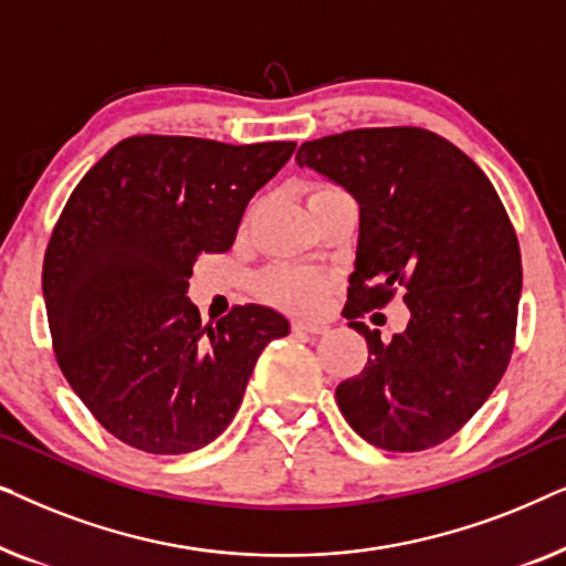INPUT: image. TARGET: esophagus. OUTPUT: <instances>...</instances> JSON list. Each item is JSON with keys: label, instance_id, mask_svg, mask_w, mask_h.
Returning <instances> with one entry per match:
<instances>
[{"label": "esophagus", "instance_id": "esophagus-1", "mask_svg": "<svg viewBox=\"0 0 566 566\" xmlns=\"http://www.w3.org/2000/svg\"><path fill=\"white\" fill-rule=\"evenodd\" d=\"M329 327L324 322H308V319H296L293 322V332H304V335H324Z\"/></svg>", "mask_w": 566, "mask_h": 566}]
</instances>
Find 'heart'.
I'll return each mask as SVG.
<instances>
[{
    "instance_id": "obj_1",
    "label": "heart",
    "mask_w": 566,
    "mask_h": 566,
    "mask_svg": "<svg viewBox=\"0 0 566 566\" xmlns=\"http://www.w3.org/2000/svg\"><path fill=\"white\" fill-rule=\"evenodd\" d=\"M319 192H337L335 188L319 185L312 196ZM268 293L277 304L298 308V312H312L327 296V277L308 268H277L268 275Z\"/></svg>"
}]
</instances>
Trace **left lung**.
Returning a JSON list of instances; mask_svg holds the SVG:
<instances>
[{
	"instance_id": "obj_1",
	"label": "left lung",
	"mask_w": 566,
	"mask_h": 566,
	"mask_svg": "<svg viewBox=\"0 0 566 566\" xmlns=\"http://www.w3.org/2000/svg\"><path fill=\"white\" fill-rule=\"evenodd\" d=\"M296 161L360 211L345 316L368 363L335 389L339 412L384 451L443 443L490 399L515 343L521 247L497 192L459 146L409 126L316 138ZM394 290L410 324L384 344L354 316Z\"/></svg>"
}]
</instances>
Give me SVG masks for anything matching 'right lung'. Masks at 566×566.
I'll return each mask as SVG.
<instances>
[{"label": "right lung", "instance_id": "1", "mask_svg": "<svg viewBox=\"0 0 566 566\" xmlns=\"http://www.w3.org/2000/svg\"><path fill=\"white\" fill-rule=\"evenodd\" d=\"M293 149L130 136L74 188L43 260L53 350L76 397L126 446L177 455L211 443L260 353L289 335V319L258 304L203 327L188 281L200 252L234 244L247 203Z\"/></svg>", "mask_w": 566, "mask_h": 566}]
</instances>
